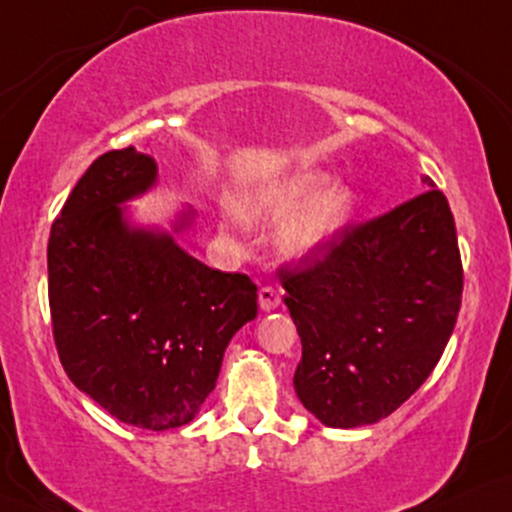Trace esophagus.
I'll return each instance as SVG.
<instances>
[{"instance_id": "esophagus-1", "label": "esophagus", "mask_w": 512, "mask_h": 512, "mask_svg": "<svg viewBox=\"0 0 512 512\" xmlns=\"http://www.w3.org/2000/svg\"><path fill=\"white\" fill-rule=\"evenodd\" d=\"M278 304H281V290L274 288V286L260 288V307H262V312H274V309H278Z\"/></svg>"}]
</instances>
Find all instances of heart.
Masks as SVG:
<instances>
[{"mask_svg":"<svg viewBox=\"0 0 512 512\" xmlns=\"http://www.w3.org/2000/svg\"><path fill=\"white\" fill-rule=\"evenodd\" d=\"M326 174L295 170L260 186L238 203L245 222H274L286 219L276 236V248L288 260H304L328 248L347 229L354 212V193L342 184L320 186Z\"/></svg>","mask_w":512,"mask_h":512,"instance_id":"heart-1","label":"heart"}]
</instances>
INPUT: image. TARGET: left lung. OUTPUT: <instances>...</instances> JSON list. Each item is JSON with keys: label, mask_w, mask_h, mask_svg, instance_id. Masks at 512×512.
<instances>
[{"label": "left lung", "mask_w": 512, "mask_h": 512, "mask_svg": "<svg viewBox=\"0 0 512 512\" xmlns=\"http://www.w3.org/2000/svg\"><path fill=\"white\" fill-rule=\"evenodd\" d=\"M425 191L347 226L295 267H281L302 340L293 385L328 428H359L397 411L437 366L463 295L456 224L444 193Z\"/></svg>", "instance_id": "obj_1"}]
</instances>
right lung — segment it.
Segmentation results:
<instances>
[{
  "mask_svg": "<svg viewBox=\"0 0 512 512\" xmlns=\"http://www.w3.org/2000/svg\"><path fill=\"white\" fill-rule=\"evenodd\" d=\"M158 181L129 146L96 158L51 224L49 307L61 364L77 390L122 423L172 430L215 390L224 349L257 316L245 274L205 267L174 234L134 226L127 200Z\"/></svg>",
  "mask_w": 512,
  "mask_h": 512,
  "instance_id": "add662e5",
  "label": "right lung"
}]
</instances>
